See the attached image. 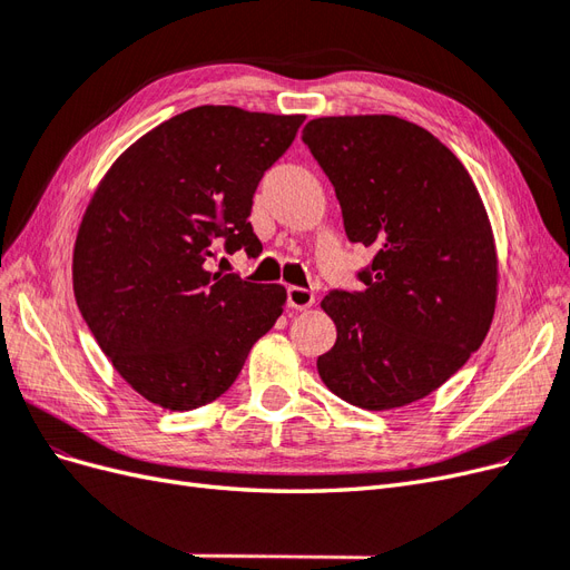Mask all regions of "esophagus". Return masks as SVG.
Returning <instances> with one entry per match:
<instances>
[{"label":"esophagus","mask_w":570,"mask_h":570,"mask_svg":"<svg viewBox=\"0 0 570 570\" xmlns=\"http://www.w3.org/2000/svg\"><path fill=\"white\" fill-rule=\"evenodd\" d=\"M314 292L312 289H306V287H289L287 289V302H289V306L292 308H308L314 304Z\"/></svg>","instance_id":"1"}]
</instances>
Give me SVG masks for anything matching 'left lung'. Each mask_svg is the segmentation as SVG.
<instances>
[{"instance_id":"obj_1","label":"left lung","mask_w":570,"mask_h":570,"mask_svg":"<svg viewBox=\"0 0 570 570\" xmlns=\"http://www.w3.org/2000/svg\"><path fill=\"white\" fill-rule=\"evenodd\" d=\"M304 145L331 178L352 243L375 247L361 292L321 306L337 340L321 381L368 411L435 392L485 340L497 304V249L469 170L435 135L396 116L308 120Z\"/></svg>"}]
</instances>
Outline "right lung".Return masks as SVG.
I'll return each instance as SVG.
<instances>
[{
	"label": "right lung",
	"mask_w": 570,
	"mask_h": 570,
	"mask_svg": "<svg viewBox=\"0 0 570 570\" xmlns=\"http://www.w3.org/2000/svg\"><path fill=\"white\" fill-rule=\"evenodd\" d=\"M304 116L197 107L130 145L97 185L73 249L80 314L118 375L170 411L209 404L283 314V285L206 271L262 254L249 214L258 180Z\"/></svg>",
	"instance_id": "right-lung-1"
}]
</instances>
